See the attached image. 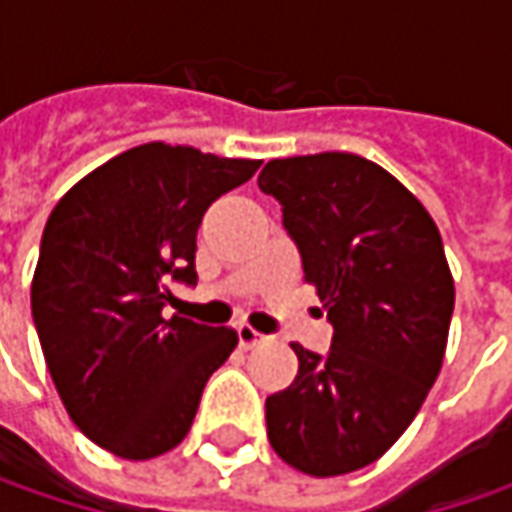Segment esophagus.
Masks as SVG:
<instances>
[{
  "label": "esophagus",
  "instance_id": "1",
  "mask_svg": "<svg viewBox=\"0 0 512 512\" xmlns=\"http://www.w3.org/2000/svg\"><path fill=\"white\" fill-rule=\"evenodd\" d=\"M236 336H239V347H245V350H250V347H256V344H262L267 339L265 333H259L256 327L250 325H236Z\"/></svg>",
  "mask_w": 512,
  "mask_h": 512
}]
</instances>
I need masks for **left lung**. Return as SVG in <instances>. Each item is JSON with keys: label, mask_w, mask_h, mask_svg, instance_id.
Masks as SVG:
<instances>
[{"label": "left lung", "mask_w": 512, "mask_h": 512, "mask_svg": "<svg viewBox=\"0 0 512 512\" xmlns=\"http://www.w3.org/2000/svg\"><path fill=\"white\" fill-rule=\"evenodd\" d=\"M259 187L282 205L333 325L327 356L290 344L299 373L267 396V439L307 476L362 470L396 444L442 370L456 287L439 227L356 153L273 159Z\"/></svg>", "instance_id": "left-lung-1"}]
</instances>
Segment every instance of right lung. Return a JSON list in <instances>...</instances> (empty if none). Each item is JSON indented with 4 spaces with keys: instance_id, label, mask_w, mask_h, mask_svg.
<instances>
[{
    "instance_id": "obj_1",
    "label": "right lung",
    "mask_w": 512,
    "mask_h": 512,
    "mask_svg": "<svg viewBox=\"0 0 512 512\" xmlns=\"http://www.w3.org/2000/svg\"><path fill=\"white\" fill-rule=\"evenodd\" d=\"M256 159L148 142L113 156L53 207L30 285L50 379L90 442L130 462L182 442L236 330L165 319L170 282L196 285V230Z\"/></svg>"
}]
</instances>
